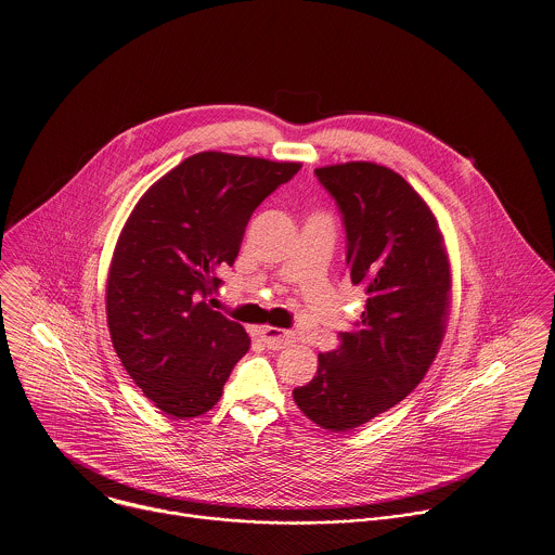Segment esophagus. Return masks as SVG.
<instances>
[{"mask_svg":"<svg viewBox=\"0 0 555 555\" xmlns=\"http://www.w3.org/2000/svg\"><path fill=\"white\" fill-rule=\"evenodd\" d=\"M261 340L268 349H285L296 340V334L292 330H281V327H263L261 330Z\"/></svg>","mask_w":555,"mask_h":555,"instance_id":"obj_1","label":"esophagus"}]
</instances>
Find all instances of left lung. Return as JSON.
<instances>
[{"instance_id": "obj_1", "label": "left lung", "mask_w": 555, "mask_h": 555, "mask_svg": "<svg viewBox=\"0 0 555 555\" xmlns=\"http://www.w3.org/2000/svg\"><path fill=\"white\" fill-rule=\"evenodd\" d=\"M343 215L351 283L369 300L340 347L319 353L294 400L323 430L362 426L404 400L431 366L449 317L451 268L436 217L398 172L349 162L314 170Z\"/></svg>"}]
</instances>
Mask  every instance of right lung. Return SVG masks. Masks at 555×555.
I'll return each instance as SVG.
<instances>
[{
  "mask_svg": "<svg viewBox=\"0 0 555 555\" xmlns=\"http://www.w3.org/2000/svg\"><path fill=\"white\" fill-rule=\"evenodd\" d=\"M302 168L204 151L138 199L113 253L106 314L127 374L166 415L210 411L247 332L206 302L232 266L253 210Z\"/></svg>",
  "mask_w": 555,
  "mask_h": 555,
  "instance_id": "1",
  "label": "right lung"
}]
</instances>
